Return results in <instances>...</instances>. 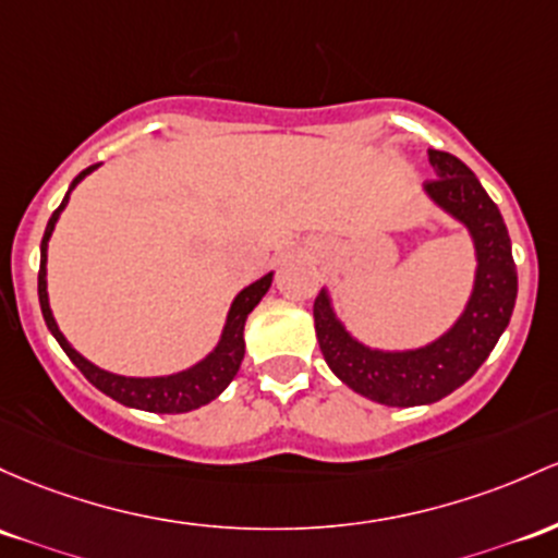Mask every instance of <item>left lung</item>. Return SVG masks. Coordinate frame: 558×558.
Returning a JSON list of instances; mask_svg holds the SVG:
<instances>
[{
    "mask_svg": "<svg viewBox=\"0 0 558 558\" xmlns=\"http://www.w3.org/2000/svg\"><path fill=\"white\" fill-rule=\"evenodd\" d=\"M428 163L437 180L426 182V195L458 219L474 241V289L461 317L424 347L389 352L363 344L349 333L336 315L328 289L317 293L312 307L328 368L357 395L391 408L432 405L463 387L498 344L517 302V265L498 206L474 171L452 153L428 150Z\"/></svg>",
    "mask_w": 558,
    "mask_h": 558,
    "instance_id": "1",
    "label": "left lung"
}]
</instances>
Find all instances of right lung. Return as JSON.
<instances>
[{
    "mask_svg": "<svg viewBox=\"0 0 558 558\" xmlns=\"http://www.w3.org/2000/svg\"><path fill=\"white\" fill-rule=\"evenodd\" d=\"M100 163L95 167L84 169L76 180L71 182L69 193H65L63 204L52 211L50 222H47L45 238H41V262H39V304H41V315H45L47 328L50 333L58 339V344L63 347V352L69 354L71 363L76 365L78 371L87 376V381L92 387H97L102 395H108L110 400L121 402L126 408H137V410H148V413H187V410H195L201 405H209L214 397L222 395L228 389V384L235 378L238 368L243 363V352H246V341H243V326H246V317L251 315V310L262 302V296L269 291L272 286V272H267L265 278L254 280V283L246 286L235 299H232L228 320H225L222 336H219L217 347L206 354L201 363L190 365V368L171 373V376H119V373H110L97 368L95 363H89L87 357L76 352L69 344L63 333H60L58 323H54L52 310H50V296H47V246H50V238L54 225H58L60 211L69 206V195L71 190L84 180V177L92 174Z\"/></svg>",
    "mask_w": 558,
    "mask_h": 558,
    "instance_id": "1",
    "label": "right lung"
}]
</instances>
